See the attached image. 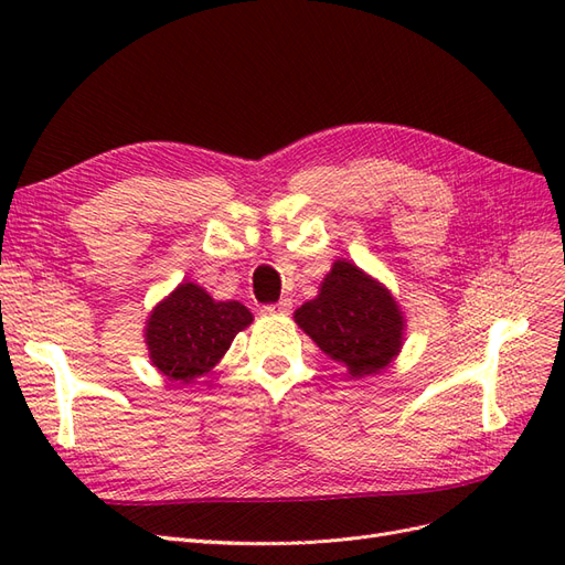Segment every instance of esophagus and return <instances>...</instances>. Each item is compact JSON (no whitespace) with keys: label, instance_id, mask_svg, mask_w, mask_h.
Masks as SVG:
<instances>
[{"label":"esophagus","instance_id":"esophagus-1","mask_svg":"<svg viewBox=\"0 0 565 565\" xmlns=\"http://www.w3.org/2000/svg\"><path fill=\"white\" fill-rule=\"evenodd\" d=\"M289 309H292V301H289V299H280V301H276V303L262 306V311H264L266 316H287Z\"/></svg>","mask_w":565,"mask_h":565}]
</instances>
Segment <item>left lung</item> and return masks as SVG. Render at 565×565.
<instances>
[{
	"instance_id": "left-lung-1",
	"label": "left lung",
	"mask_w": 565,
	"mask_h": 565,
	"mask_svg": "<svg viewBox=\"0 0 565 565\" xmlns=\"http://www.w3.org/2000/svg\"><path fill=\"white\" fill-rule=\"evenodd\" d=\"M295 320L351 377L384 370L403 347L405 320L398 301L347 259L334 262L318 297L297 309Z\"/></svg>"
}]
</instances>
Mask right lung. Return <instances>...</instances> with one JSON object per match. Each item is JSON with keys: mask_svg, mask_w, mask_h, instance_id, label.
<instances>
[{"mask_svg": "<svg viewBox=\"0 0 565 565\" xmlns=\"http://www.w3.org/2000/svg\"><path fill=\"white\" fill-rule=\"evenodd\" d=\"M252 320L241 301H214L200 285L181 282L146 322L150 363L169 382L191 384L224 358Z\"/></svg>", "mask_w": 565, "mask_h": 565, "instance_id": "1", "label": "right lung"}]
</instances>
